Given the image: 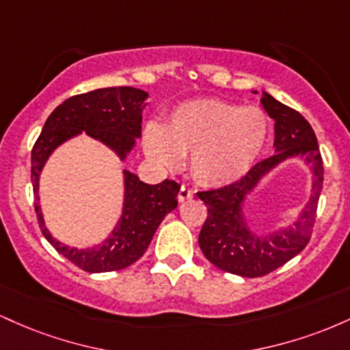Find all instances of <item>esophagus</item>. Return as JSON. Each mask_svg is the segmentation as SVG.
Returning a JSON list of instances; mask_svg holds the SVG:
<instances>
[{
  "label": "esophagus",
  "mask_w": 350,
  "mask_h": 350,
  "mask_svg": "<svg viewBox=\"0 0 350 350\" xmlns=\"http://www.w3.org/2000/svg\"><path fill=\"white\" fill-rule=\"evenodd\" d=\"M192 198H194V191H192V189L184 187V186L179 189V194H178V200H179V202H184V200L192 199Z\"/></svg>",
  "instance_id": "obj_1"
}]
</instances>
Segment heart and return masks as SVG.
<instances>
[{"label":"heart","instance_id":"obj_1","mask_svg":"<svg viewBox=\"0 0 350 350\" xmlns=\"http://www.w3.org/2000/svg\"><path fill=\"white\" fill-rule=\"evenodd\" d=\"M270 133L262 108L217 98L183 103L166 126L148 124L144 151L156 164L178 170L191 154V171L204 186L224 187L248 174Z\"/></svg>","mask_w":350,"mask_h":350}]
</instances>
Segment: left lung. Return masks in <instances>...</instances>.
<instances>
[{
	"instance_id": "8db88e82",
	"label": "left lung",
	"mask_w": 350,
	"mask_h": 350,
	"mask_svg": "<svg viewBox=\"0 0 350 350\" xmlns=\"http://www.w3.org/2000/svg\"><path fill=\"white\" fill-rule=\"evenodd\" d=\"M253 94L258 92L253 90ZM260 102L270 118L275 120L273 156L256 163L247 176L230 186L198 194L207 207V219L199 234L200 250L217 268L243 278L268 275L306 247L324 179L323 158L308 120L267 92H262ZM290 159H301L310 167L313 176L312 194L291 226L260 234L250 227L244 204L271 170Z\"/></svg>"
}]
</instances>
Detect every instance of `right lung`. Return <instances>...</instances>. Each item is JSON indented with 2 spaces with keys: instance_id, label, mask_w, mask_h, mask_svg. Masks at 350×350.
Segmentation results:
<instances>
[{
  "instance_id": "1",
  "label": "right lung",
  "mask_w": 350,
  "mask_h": 350,
  "mask_svg": "<svg viewBox=\"0 0 350 350\" xmlns=\"http://www.w3.org/2000/svg\"><path fill=\"white\" fill-rule=\"evenodd\" d=\"M148 97V92L135 87H108L67 98L46 120L31 152V180L42 235L60 255L88 273L122 270L142 258L164 217L178 207L180 186L171 179L151 186L123 170L122 215L102 242L77 248L60 242L46 227L39 202L41 172L52 152L82 133L113 151L120 161H126L136 139L142 138V113Z\"/></svg>"
}]
</instances>
